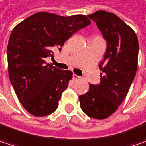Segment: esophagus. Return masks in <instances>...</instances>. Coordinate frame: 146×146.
<instances>
[{
  "mask_svg": "<svg viewBox=\"0 0 146 146\" xmlns=\"http://www.w3.org/2000/svg\"><path fill=\"white\" fill-rule=\"evenodd\" d=\"M81 77L80 76H78L77 75H76V74H73V79L74 80H79Z\"/></svg>",
  "mask_w": 146,
  "mask_h": 146,
  "instance_id": "obj_1",
  "label": "esophagus"
}]
</instances>
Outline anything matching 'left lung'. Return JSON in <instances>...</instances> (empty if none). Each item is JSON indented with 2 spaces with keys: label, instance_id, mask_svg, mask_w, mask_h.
Masks as SVG:
<instances>
[{
  "label": "left lung",
  "instance_id": "1",
  "mask_svg": "<svg viewBox=\"0 0 146 146\" xmlns=\"http://www.w3.org/2000/svg\"><path fill=\"white\" fill-rule=\"evenodd\" d=\"M88 16L96 23L107 45L100 64V83L89 84V90L79 100L87 115L102 120L117 110L128 93L138 67L139 41L133 29L112 13L101 10Z\"/></svg>",
  "mask_w": 146,
  "mask_h": 146
}]
</instances>
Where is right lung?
Here are the masks:
<instances>
[{
    "label": "right lung",
    "mask_w": 146,
    "mask_h": 146,
    "mask_svg": "<svg viewBox=\"0 0 146 146\" xmlns=\"http://www.w3.org/2000/svg\"><path fill=\"white\" fill-rule=\"evenodd\" d=\"M90 24L85 15L40 12L14 27L7 45L8 74L19 100L30 114L45 116L57 110L72 72L45 59L53 58V50L60 51L75 32Z\"/></svg>",
    "instance_id": "right-lung-1"
}]
</instances>
